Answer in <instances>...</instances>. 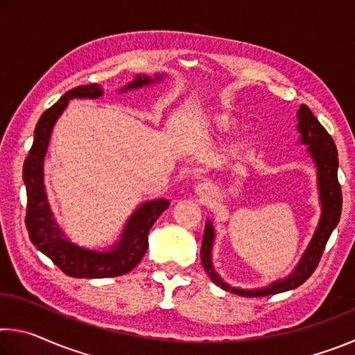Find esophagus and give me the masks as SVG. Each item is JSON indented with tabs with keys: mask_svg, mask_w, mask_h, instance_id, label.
Masks as SVG:
<instances>
[{
	"mask_svg": "<svg viewBox=\"0 0 355 355\" xmlns=\"http://www.w3.org/2000/svg\"><path fill=\"white\" fill-rule=\"evenodd\" d=\"M196 194L202 197V199H213L214 194H216V188L214 184H211L209 182H202L196 186Z\"/></svg>",
	"mask_w": 355,
	"mask_h": 355,
	"instance_id": "esophagus-1",
	"label": "esophagus"
}]
</instances>
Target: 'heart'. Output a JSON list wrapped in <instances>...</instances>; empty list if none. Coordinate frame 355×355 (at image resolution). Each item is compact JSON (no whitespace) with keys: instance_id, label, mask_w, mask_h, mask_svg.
Segmentation results:
<instances>
[{"instance_id":"b5f03b06","label":"heart","mask_w":355,"mask_h":355,"mask_svg":"<svg viewBox=\"0 0 355 355\" xmlns=\"http://www.w3.org/2000/svg\"><path fill=\"white\" fill-rule=\"evenodd\" d=\"M213 125H214V128L219 130V131H232L233 127H235L232 120L227 119V117H216L213 120Z\"/></svg>"}]
</instances>
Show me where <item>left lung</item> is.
<instances>
[{
    "mask_svg": "<svg viewBox=\"0 0 355 355\" xmlns=\"http://www.w3.org/2000/svg\"><path fill=\"white\" fill-rule=\"evenodd\" d=\"M297 120L300 144L309 146L307 150L311 159L315 161L318 171V188H320V200L322 209L320 224H318L315 235L311 238L305 254L300 258L296 269H294L286 279L277 280L264 288H258V290H243V288H235L225 284V282L219 277V274L214 271L211 261L214 228L211 220H207L200 248V258L203 268H205L209 279H211L216 285L220 286L222 290L238 294V296L261 297L269 296V294L294 290V288L302 285L304 282L315 272L318 263L321 260L324 248H326L334 228L340 220L343 196H341V186L338 183V153H336L335 142L332 139V136L326 131V128L318 122V119L313 116V112L309 110V106L300 105L297 111Z\"/></svg>",
    "mask_w": 355,
    "mask_h": 355,
    "instance_id": "obj_1",
    "label": "left lung"
}]
</instances>
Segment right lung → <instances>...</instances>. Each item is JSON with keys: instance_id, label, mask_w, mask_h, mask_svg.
<instances>
[{"instance_id": "add662e5", "label": "right lung", "mask_w": 355, "mask_h": 355, "mask_svg": "<svg viewBox=\"0 0 355 355\" xmlns=\"http://www.w3.org/2000/svg\"><path fill=\"white\" fill-rule=\"evenodd\" d=\"M163 75L150 78L146 75L136 76L120 92L137 89L148 84L161 81ZM103 95V89L98 84L78 86L65 92L58 103L42 114L34 130L33 147L23 164V182L26 186L28 205L25 224L29 239L42 254L61 269L64 274L75 279H103L116 277L130 272L142 260L148 248V232L159 218V214L169 207V200L156 199L142 203L130 216L119 241L107 250H91L71 243L65 238L64 232L55 220L50 205H48L44 184V159L48 142L56 120L64 112L71 98H98Z\"/></svg>"}]
</instances>
